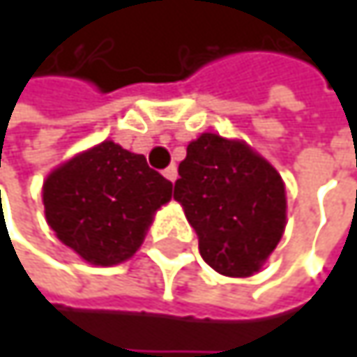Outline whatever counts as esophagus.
Instances as JSON below:
<instances>
[{"mask_svg": "<svg viewBox=\"0 0 357 357\" xmlns=\"http://www.w3.org/2000/svg\"><path fill=\"white\" fill-rule=\"evenodd\" d=\"M163 176L169 179V181H176V179H178V167H176V165H169V167L163 172Z\"/></svg>", "mask_w": 357, "mask_h": 357, "instance_id": "34e87169", "label": "esophagus"}]
</instances>
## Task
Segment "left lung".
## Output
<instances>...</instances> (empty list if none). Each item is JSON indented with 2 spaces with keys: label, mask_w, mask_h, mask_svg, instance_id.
I'll use <instances>...</instances> for the list:
<instances>
[{
  "label": "left lung",
  "mask_w": 357,
  "mask_h": 357,
  "mask_svg": "<svg viewBox=\"0 0 357 357\" xmlns=\"http://www.w3.org/2000/svg\"><path fill=\"white\" fill-rule=\"evenodd\" d=\"M174 198L198 236L200 256L227 277H250L285 229V185L244 142L202 134L188 144Z\"/></svg>",
  "instance_id": "1"
}]
</instances>
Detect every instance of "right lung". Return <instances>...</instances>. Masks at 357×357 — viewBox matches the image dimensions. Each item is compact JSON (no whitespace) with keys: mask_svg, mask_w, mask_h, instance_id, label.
<instances>
[{"mask_svg":"<svg viewBox=\"0 0 357 357\" xmlns=\"http://www.w3.org/2000/svg\"><path fill=\"white\" fill-rule=\"evenodd\" d=\"M172 190L144 155L105 140L47 178L43 204L49 227L66 246L86 262L111 266L138 250Z\"/></svg>","mask_w":357,"mask_h":357,"instance_id":"1","label":"right lung"}]
</instances>
